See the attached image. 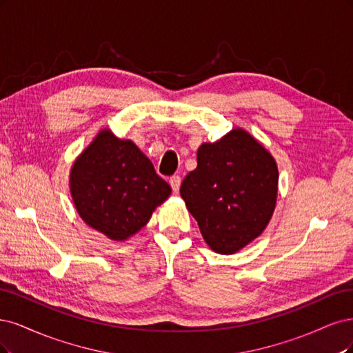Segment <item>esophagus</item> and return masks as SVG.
Wrapping results in <instances>:
<instances>
[{
	"mask_svg": "<svg viewBox=\"0 0 353 353\" xmlns=\"http://www.w3.org/2000/svg\"><path fill=\"white\" fill-rule=\"evenodd\" d=\"M180 183H181V179H180L179 176H173L172 179H170V186H172V189H173L174 193H179Z\"/></svg>",
	"mask_w": 353,
	"mask_h": 353,
	"instance_id": "obj_1",
	"label": "esophagus"
}]
</instances>
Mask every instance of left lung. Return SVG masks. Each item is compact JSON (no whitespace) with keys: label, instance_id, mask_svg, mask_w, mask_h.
<instances>
[{"label":"left lung","instance_id":"obj_1","mask_svg":"<svg viewBox=\"0 0 353 353\" xmlns=\"http://www.w3.org/2000/svg\"><path fill=\"white\" fill-rule=\"evenodd\" d=\"M196 160L180 195L212 251L236 254L261 236L272 217L279 192L277 163L242 128L202 143Z\"/></svg>","mask_w":353,"mask_h":353}]
</instances>
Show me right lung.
Wrapping results in <instances>:
<instances>
[{
	"instance_id": "obj_1",
	"label": "right lung",
	"mask_w": 353,
	"mask_h": 353,
	"mask_svg": "<svg viewBox=\"0 0 353 353\" xmlns=\"http://www.w3.org/2000/svg\"><path fill=\"white\" fill-rule=\"evenodd\" d=\"M70 195L81 219L114 242L150 221L172 188L136 143L101 129L70 168Z\"/></svg>"
}]
</instances>
